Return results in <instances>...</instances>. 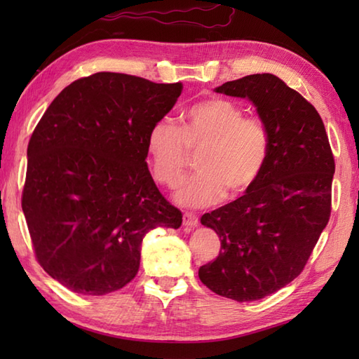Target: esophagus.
I'll return each mask as SVG.
<instances>
[{
    "instance_id": "34e87169",
    "label": "esophagus",
    "mask_w": 359,
    "mask_h": 359,
    "mask_svg": "<svg viewBox=\"0 0 359 359\" xmlns=\"http://www.w3.org/2000/svg\"><path fill=\"white\" fill-rule=\"evenodd\" d=\"M184 225L188 226V228H194V226L199 225V217L193 215V212H185V215H184Z\"/></svg>"
}]
</instances>
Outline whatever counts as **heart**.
<instances>
[{
  "label": "heart",
  "instance_id": "b5f03b06",
  "mask_svg": "<svg viewBox=\"0 0 359 359\" xmlns=\"http://www.w3.org/2000/svg\"><path fill=\"white\" fill-rule=\"evenodd\" d=\"M243 116L233 100L208 97L182 111L179 128L168 118L149 128L147 151L160 185L177 187L189 152L197 151V172L174 193L182 207H208L225 191L238 197L261 177L270 156V134L262 120Z\"/></svg>",
  "mask_w": 359,
  "mask_h": 359
}]
</instances>
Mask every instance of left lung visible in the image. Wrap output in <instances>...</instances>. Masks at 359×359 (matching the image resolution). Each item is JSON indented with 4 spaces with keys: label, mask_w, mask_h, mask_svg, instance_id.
Listing matches in <instances>:
<instances>
[{
    "label": "left lung",
    "mask_w": 359,
    "mask_h": 359,
    "mask_svg": "<svg viewBox=\"0 0 359 359\" xmlns=\"http://www.w3.org/2000/svg\"><path fill=\"white\" fill-rule=\"evenodd\" d=\"M215 90L255 104L269 129L270 156L245 194L202 216L220 251L199 278L224 297L257 301L306 266L330 217L334 160L315 106L276 75H247Z\"/></svg>",
    "instance_id": "8db88e82"
}]
</instances>
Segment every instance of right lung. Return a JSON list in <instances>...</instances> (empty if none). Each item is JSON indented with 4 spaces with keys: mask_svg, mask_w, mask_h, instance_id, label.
Segmentation results:
<instances>
[{
    "mask_svg": "<svg viewBox=\"0 0 359 359\" xmlns=\"http://www.w3.org/2000/svg\"><path fill=\"white\" fill-rule=\"evenodd\" d=\"M182 88L97 72L65 88L38 121L21 207L38 262L66 288H123L139 271L147 233L182 225L147 165L149 128Z\"/></svg>",
    "mask_w": 359,
    "mask_h": 359,
    "instance_id": "obj_1",
    "label": "right lung"
}]
</instances>
